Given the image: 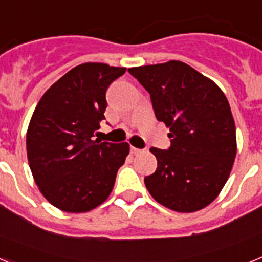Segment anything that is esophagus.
Masks as SVG:
<instances>
[{
    "mask_svg": "<svg viewBox=\"0 0 262 262\" xmlns=\"http://www.w3.org/2000/svg\"><path fill=\"white\" fill-rule=\"evenodd\" d=\"M140 152H142V149H139V148L133 147V145H131V154H133V155H138V154H140Z\"/></svg>",
    "mask_w": 262,
    "mask_h": 262,
    "instance_id": "obj_1",
    "label": "esophagus"
}]
</instances>
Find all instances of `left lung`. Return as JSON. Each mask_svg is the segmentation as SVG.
Here are the masks:
<instances>
[{
	"mask_svg": "<svg viewBox=\"0 0 262 262\" xmlns=\"http://www.w3.org/2000/svg\"><path fill=\"white\" fill-rule=\"evenodd\" d=\"M151 94L155 115L170 133L168 149L151 148L156 172L144 178L160 205L178 212L209 206L230 177L236 127L221 88L182 61L129 68Z\"/></svg>",
	"mask_w": 262,
	"mask_h": 262,
	"instance_id": "8db88e82",
	"label": "left lung"
}]
</instances>
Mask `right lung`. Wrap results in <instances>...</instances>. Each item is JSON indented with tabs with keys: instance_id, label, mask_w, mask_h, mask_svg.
<instances>
[{
	"instance_id": "add662e5",
	"label": "right lung",
	"mask_w": 262,
	"mask_h": 262,
	"mask_svg": "<svg viewBox=\"0 0 262 262\" xmlns=\"http://www.w3.org/2000/svg\"><path fill=\"white\" fill-rule=\"evenodd\" d=\"M126 68L103 62L75 67L43 94L26 135L27 159L46 200L67 212H86L105 202L128 143L92 140L105 119L106 90Z\"/></svg>"
}]
</instances>
